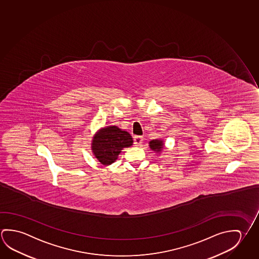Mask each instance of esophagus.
<instances>
[{
    "label": "esophagus",
    "mask_w": 259,
    "mask_h": 259,
    "mask_svg": "<svg viewBox=\"0 0 259 259\" xmlns=\"http://www.w3.org/2000/svg\"><path fill=\"white\" fill-rule=\"evenodd\" d=\"M143 137L140 136H136L134 137V142H135V144H136V146H141L142 144H143Z\"/></svg>",
    "instance_id": "obj_1"
}]
</instances>
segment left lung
Listing matches in <instances>:
<instances>
[{"mask_svg": "<svg viewBox=\"0 0 259 259\" xmlns=\"http://www.w3.org/2000/svg\"><path fill=\"white\" fill-rule=\"evenodd\" d=\"M149 146L157 153H161V150L163 149V142L159 139H154L149 143Z\"/></svg>", "mask_w": 259, "mask_h": 259, "instance_id": "1", "label": "left lung"}]
</instances>
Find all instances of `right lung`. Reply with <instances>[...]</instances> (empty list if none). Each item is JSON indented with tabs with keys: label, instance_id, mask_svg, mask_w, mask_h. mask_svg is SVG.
<instances>
[{
	"label": "right lung",
	"instance_id": "1",
	"mask_svg": "<svg viewBox=\"0 0 259 259\" xmlns=\"http://www.w3.org/2000/svg\"><path fill=\"white\" fill-rule=\"evenodd\" d=\"M131 135L117 126L101 128L92 140V152L103 165H110L118 158L123 148L133 145Z\"/></svg>",
	"mask_w": 259,
	"mask_h": 259
}]
</instances>
